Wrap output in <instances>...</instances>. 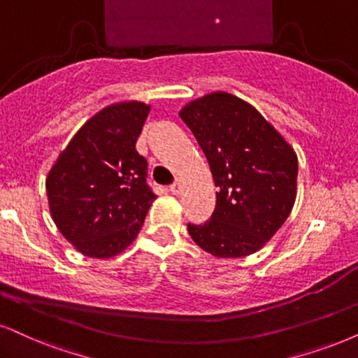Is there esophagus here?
I'll return each instance as SVG.
<instances>
[{
  "label": "esophagus",
  "instance_id": "34e87169",
  "mask_svg": "<svg viewBox=\"0 0 358 358\" xmlns=\"http://www.w3.org/2000/svg\"><path fill=\"white\" fill-rule=\"evenodd\" d=\"M170 192H171V194H176V196H178L180 193H182V185L180 183H173L170 187Z\"/></svg>",
  "mask_w": 358,
  "mask_h": 358
}]
</instances>
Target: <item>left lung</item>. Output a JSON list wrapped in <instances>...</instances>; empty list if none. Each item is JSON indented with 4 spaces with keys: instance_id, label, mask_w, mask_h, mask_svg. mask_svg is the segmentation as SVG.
<instances>
[{
    "instance_id": "1",
    "label": "left lung",
    "mask_w": 358,
    "mask_h": 358,
    "mask_svg": "<svg viewBox=\"0 0 358 358\" xmlns=\"http://www.w3.org/2000/svg\"><path fill=\"white\" fill-rule=\"evenodd\" d=\"M205 153L216 206L189 236L216 257L259 251L284 224L297 194V155L273 124L233 94H206L180 110Z\"/></svg>"
}]
</instances>
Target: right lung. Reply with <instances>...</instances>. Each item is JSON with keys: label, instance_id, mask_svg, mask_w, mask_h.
I'll list each match as a JSON object with an SVG mask.
<instances>
[{"label": "right lung", "instance_id": "add662e5", "mask_svg": "<svg viewBox=\"0 0 358 358\" xmlns=\"http://www.w3.org/2000/svg\"><path fill=\"white\" fill-rule=\"evenodd\" d=\"M150 106L117 102L90 117L59 153L46 192L52 221L87 257L108 259L137 238L155 194L135 150Z\"/></svg>", "mask_w": 358, "mask_h": 358}]
</instances>
